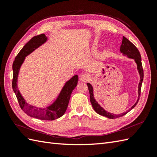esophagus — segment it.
I'll return each mask as SVG.
<instances>
[{"label": "esophagus", "instance_id": "obj_1", "mask_svg": "<svg viewBox=\"0 0 157 157\" xmlns=\"http://www.w3.org/2000/svg\"><path fill=\"white\" fill-rule=\"evenodd\" d=\"M90 79V75L87 73H84V74L82 75L79 78V80L83 82H87Z\"/></svg>", "mask_w": 157, "mask_h": 157}]
</instances>
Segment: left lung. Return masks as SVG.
Returning a JSON list of instances; mask_svg holds the SVG:
<instances>
[{
  "label": "left lung",
  "mask_w": 157,
  "mask_h": 157,
  "mask_svg": "<svg viewBox=\"0 0 157 157\" xmlns=\"http://www.w3.org/2000/svg\"><path fill=\"white\" fill-rule=\"evenodd\" d=\"M120 51L123 53V55H125L128 56L129 58L134 59L135 60L136 63H137L138 66V70L140 73V80L139 86H138V99L137 101L135 103V104L132 106L131 109H129L128 111L122 113V114L120 115H115L113 114V113H110L107 111H106L102 109L101 106H100L98 102L95 101L94 98V95H93V88L90 84L88 83L87 86L88 88V90L90 93V100L91 104L92 105L93 109H94V111L98 113V114L105 116L106 117H108L109 119H116L121 117L127 114V113L131 111L132 109H134L136 105H137V103L139 101L140 96V93H141V88H142V84L143 81V78H144V71H143L142 68V59H141V55L138 49L136 47L134 44L130 42L128 39H127L124 36H123L122 38V42L121 45V48H120Z\"/></svg>",
  "instance_id": "8db88e82"
}]
</instances>
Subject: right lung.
Masks as SVG:
<instances>
[{"label":"right lung","instance_id":"1","mask_svg":"<svg viewBox=\"0 0 157 157\" xmlns=\"http://www.w3.org/2000/svg\"><path fill=\"white\" fill-rule=\"evenodd\" d=\"M46 40H47V38L44 34L34 36L27 44H25L23 48L19 51L17 55L16 56L15 61L13 63V77L12 87L16 95V97L17 98L19 106L26 114L32 117L42 120L52 121V120L61 117L65 113L67 108L68 106L72 91L78 84V75H74L66 83L56 101L51 106L45 109H38L34 107V106L29 105L23 98L17 90V76L20 67L24 61L25 57L29 54H30L38 46L44 43Z\"/></svg>","mask_w":157,"mask_h":157}]
</instances>
